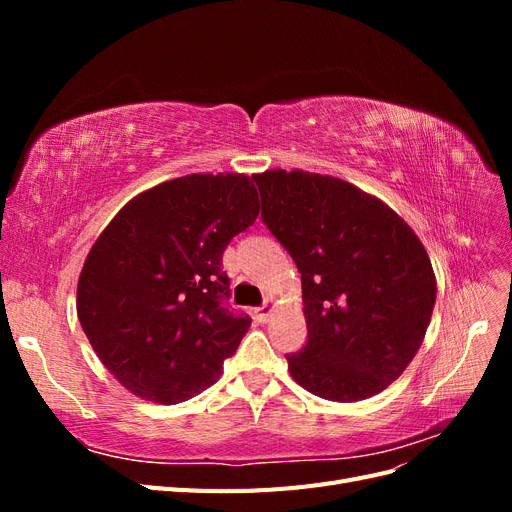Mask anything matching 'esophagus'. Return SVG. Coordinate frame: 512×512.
Instances as JSON below:
<instances>
[{
    "label": "esophagus",
    "instance_id": "34e87169",
    "mask_svg": "<svg viewBox=\"0 0 512 512\" xmlns=\"http://www.w3.org/2000/svg\"><path fill=\"white\" fill-rule=\"evenodd\" d=\"M271 314H273V307L269 303H262L260 307H256L258 322H267L271 318Z\"/></svg>",
    "mask_w": 512,
    "mask_h": 512
}]
</instances>
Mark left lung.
<instances>
[{
	"instance_id": "left-lung-1",
	"label": "left lung",
	"mask_w": 512,
	"mask_h": 512,
	"mask_svg": "<svg viewBox=\"0 0 512 512\" xmlns=\"http://www.w3.org/2000/svg\"><path fill=\"white\" fill-rule=\"evenodd\" d=\"M260 218L301 273L305 346L294 382L329 401H361L401 376L423 344L436 277L423 243L382 200L303 170L254 175Z\"/></svg>"
}]
</instances>
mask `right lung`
I'll return each mask as SVG.
<instances>
[{
  "mask_svg": "<svg viewBox=\"0 0 512 512\" xmlns=\"http://www.w3.org/2000/svg\"><path fill=\"white\" fill-rule=\"evenodd\" d=\"M256 215L250 177L188 175L130 200L91 247L76 312L134 395L170 406L220 378L252 324L228 309L222 256Z\"/></svg>",
  "mask_w": 512,
  "mask_h": 512,
  "instance_id": "1",
  "label": "right lung"
}]
</instances>
